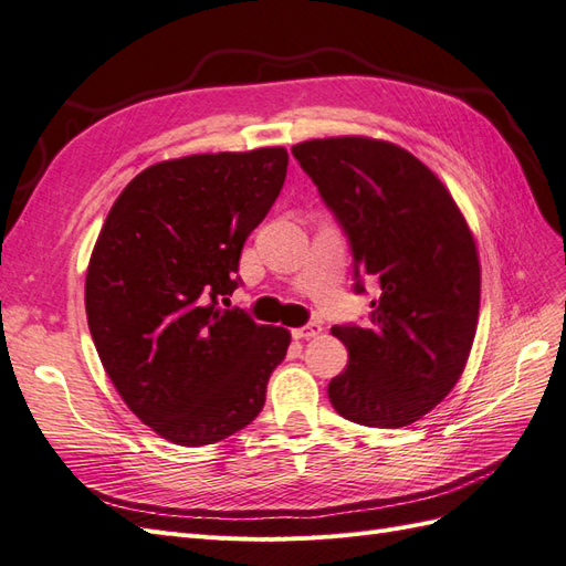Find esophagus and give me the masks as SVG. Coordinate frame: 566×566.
<instances>
[{
	"instance_id": "1",
	"label": "esophagus",
	"mask_w": 566,
	"mask_h": 566,
	"mask_svg": "<svg viewBox=\"0 0 566 566\" xmlns=\"http://www.w3.org/2000/svg\"><path fill=\"white\" fill-rule=\"evenodd\" d=\"M321 332H323L321 323H308V325L292 329V337H294V339H313V337L321 335Z\"/></svg>"
}]
</instances>
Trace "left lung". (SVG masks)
<instances>
[{
    "instance_id": "8db88e82",
    "label": "left lung",
    "mask_w": 566,
    "mask_h": 566,
    "mask_svg": "<svg viewBox=\"0 0 566 566\" xmlns=\"http://www.w3.org/2000/svg\"><path fill=\"white\" fill-rule=\"evenodd\" d=\"M354 258V294L378 282L370 323L332 327L349 364L329 380L339 416L403 428L449 395L467 366L481 306L471 231L442 181L411 153L370 138L292 148Z\"/></svg>"
}]
</instances>
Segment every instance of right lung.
I'll use <instances>...</instances> for the list:
<instances>
[{
	"label": "right lung",
	"mask_w": 566,
	"mask_h": 566,
	"mask_svg": "<svg viewBox=\"0 0 566 566\" xmlns=\"http://www.w3.org/2000/svg\"><path fill=\"white\" fill-rule=\"evenodd\" d=\"M284 148L153 165L114 202L85 277L99 360L145 426L200 447L249 426L289 346L229 306L239 260L286 179Z\"/></svg>",
	"instance_id": "add662e5"
}]
</instances>
